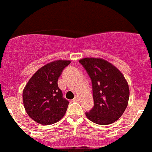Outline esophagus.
Listing matches in <instances>:
<instances>
[{"label": "esophagus", "instance_id": "1", "mask_svg": "<svg viewBox=\"0 0 152 152\" xmlns=\"http://www.w3.org/2000/svg\"><path fill=\"white\" fill-rule=\"evenodd\" d=\"M78 99H79V96H76L74 98L73 101L74 102H77V101H78Z\"/></svg>", "mask_w": 152, "mask_h": 152}]
</instances>
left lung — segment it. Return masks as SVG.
Wrapping results in <instances>:
<instances>
[{
    "label": "left lung",
    "mask_w": 152,
    "mask_h": 152,
    "mask_svg": "<svg viewBox=\"0 0 152 152\" xmlns=\"http://www.w3.org/2000/svg\"><path fill=\"white\" fill-rule=\"evenodd\" d=\"M92 80L94 106L86 116L93 123L108 125L118 121L126 108L130 90L121 71L102 58L79 60Z\"/></svg>",
    "instance_id": "left-lung-1"
}]
</instances>
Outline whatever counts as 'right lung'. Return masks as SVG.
Instances as JSON below:
<instances>
[{"instance_id":"right-lung-1","label":"right lung","mask_w":152,"mask_h":152,"mask_svg":"<svg viewBox=\"0 0 152 152\" xmlns=\"http://www.w3.org/2000/svg\"><path fill=\"white\" fill-rule=\"evenodd\" d=\"M70 60H56L39 69L29 79L22 92L24 108L33 121L50 125L65 115L69 102L62 97L58 80Z\"/></svg>"}]
</instances>
